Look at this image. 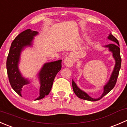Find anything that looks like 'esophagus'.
Here are the masks:
<instances>
[{
  "instance_id": "34e87169",
  "label": "esophagus",
  "mask_w": 127,
  "mask_h": 127,
  "mask_svg": "<svg viewBox=\"0 0 127 127\" xmlns=\"http://www.w3.org/2000/svg\"><path fill=\"white\" fill-rule=\"evenodd\" d=\"M64 64L67 67H72L73 66V64H74V60H73V58L71 56H69L64 59Z\"/></svg>"
}]
</instances>
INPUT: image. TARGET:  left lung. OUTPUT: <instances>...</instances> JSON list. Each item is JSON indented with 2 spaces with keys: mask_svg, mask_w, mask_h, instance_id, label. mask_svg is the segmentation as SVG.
<instances>
[{
  "mask_svg": "<svg viewBox=\"0 0 127 127\" xmlns=\"http://www.w3.org/2000/svg\"><path fill=\"white\" fill-rule=\"evenodd\" d=\"M107 39L111 40V41H113L115 43H111V44L107 45L104 46L105 47H107L109 48V50L110 52H111L112 53V56L113 58H114L115 61H116V64H115L114 68L113 71H112V74L111 75V77H110L109 80L107 82V84L104 86V92L102 94V95L99 98H92V97L90 96L87 93H85V92L82 91V90H80V88L77 86L76 84L74 82V80H72V88L74 92L75 93V94L77 96V97H79V98L82 99H85V100L87 101H98L99 99H101L103 96H104L106 95H107V93L109 92H111L113 88L114 87V86L116 85V82H117V77H118L119 71H120V67H121V57H120V48H119V43L118 40L116 39L113 35L110 33V34L109 35Z\"/></svg>",
  "mask_w": 127,
  "mask_h": 127,
  "instance_id": "obj_1",
  "label": "left lung"
}]
</instances>
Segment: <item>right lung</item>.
Listing matches in <instances>:
<instances>
[{"instance_id":"add662e5","label":"right lung","mask_w":127,"mask_h":127,"mask_svg":"<svg viewBox=\"0 0 127 127\" xmlns=\"http://www.w3.org/2000/svg\"><path fill=\"white\" fill-rule=\"evenodd\" d=\"M38 34V32L26 29L20 33L11 43L7 60V70L9 82L15 92L21 96V92L24 85L29 84L30 81L25 79L19 71L18 63L20 55L26 47H30L32 44L34 37ZM61 61L60 60L45 63L38 74L40 87L39 96L35 100H39L48 95L52 89L53 80L57 73L61 69Z\"/></svg>"}]
</instances>
